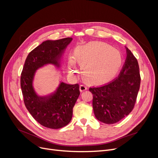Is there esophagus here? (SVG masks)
Instances as JSON below:
<instances>
[{"instance_id":"esophagus-1","label":"esophagus","mask_w":158,"mask_h":158,"mask_svg":"<svg viewBox=\"0 0 158 158\" xmlns=\"http://www.w3.org/2000/svg\"><path fill=\"white\" fill-rule=\"evenodd\" d=\"M87 89H88V88H87V86H86V85H85L82 84V85H80V90L81 92H84V91L86 90Z\"/></svg>"}]
</instances>
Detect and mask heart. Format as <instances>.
Wrapping results in <instances>:
<instances>
[{
    "instance_id": "heart-1",
    "label": "heart",
    "mask_w": 158,
    "mask_h": 158,
    "mask_svg": "<svg viewBox=\"0 0 158 158\" xmlns=\"http://www.w3.org/2000/svg\"><path fill=\"white\" fill-rule=\"evenodd\" d=\"M74 58L82 66V76L84 80L93 84H101L111 79L122 63L120 52L108 44L98 41L89 42L76 47L74 58L70 56L69 59L70 74L77 72Z\"/></svg>"
}]
</instances>
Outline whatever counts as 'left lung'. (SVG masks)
<instances>
[{
	"instance_id": "8db88e82",
	"label": "left lung",
	"mask_w": 158,
	"mask_h": 158,
	"mask_svg": "<svg viewBox=\"0 0 158 158\" xmlns=\"http://www.w3.org/2000/svg\"><path fill=\"white\" fill-rule=\"evenodd\" d=\"M127 59L118 77L102 86L90 88L98 120L114 124L127 116L135 107L140 85L137 59L127 47Z\"/></svg>"
}]
</instances>
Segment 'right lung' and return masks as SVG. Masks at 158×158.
<instances>
[{
	"label": "right lung",
	"mask_w": 158,
	"mask_h": 158,
	"mask_svg": "<svg viewBox=\"0 0 158 158\" xmlns=\"http://www.w3.org/2000/svg\"><path fill=\"white\" fill-rule=\"evenodd\" d=\"M73 40L66 37L47 40L28 54L21 74L20 84L23 102L32 117L47 128L58 129L70 122L73 107L80 95L78 84L60 82L56 90L47 96L38 95L33 86L35 71L47 64L60 66V60Z\"/></svg>",
	"instance_id": "obj_1"
}]
</instances>
